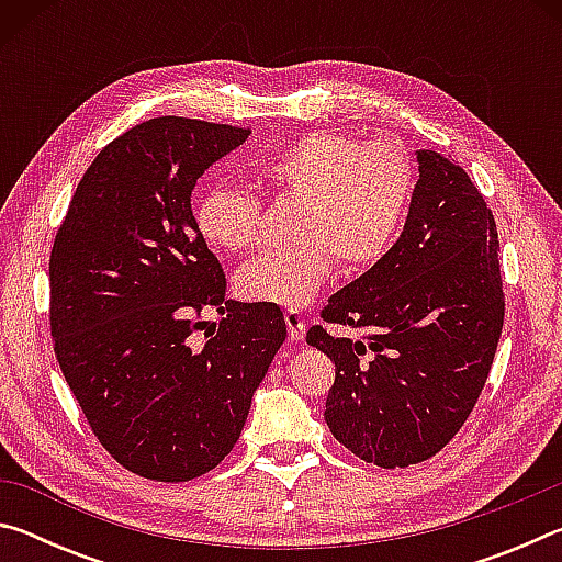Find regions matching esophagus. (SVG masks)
<instances>
[{
    "mask_svg": "<svg viewBox=\"0 0 562 562\" xmlns=\"http://www.w3.org/2000/svg\"><path fill=\"white\" fill-rule=\"evenodd\" d=\"M284 322H288V331L292 341H302L304 339V317L297 310H288L284 312Z\"/></svg>",
    "mask_w": 562,
    "mask_h": 562,
    "instance_id": "obj_1",
    "label": "esophagus"
}]
</instances>
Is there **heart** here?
I'll return each instance as SVG.
<instances>
[{"label":"heart","instance_id":"b5f03b06","mask_svg":"<svg viewBox=\"0 0 562 562\" xmlns=\"http://www.w3.org/2000/svg\"><path fill=\"white\" fill-rule=\"evenodd\" d=\"M262 178L302 201L297 245L260 252L235 274L245 300L302 307L339 262L372 268L392 250L414 198V164L389 140L355 133L312 131L262 164ZM195 225L207 243L240 252L260 240L262 201L240 186H213L195 203Z\"/></svg>","mask_w":562,"mask_h":562}]
</instances>
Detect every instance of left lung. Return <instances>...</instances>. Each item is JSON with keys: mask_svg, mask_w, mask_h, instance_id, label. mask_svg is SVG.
I'll return each mask as SVG.
<instances>
[{"mask_svg": "<svg viewBox=\"0 0 562 562\" xmlns=\"http://www.w3.org/2000/svg\"><path fill=\"white\" fill-rule=\"evenodd\" d=\"M404 233L382 260L329 297L310 327L335 359L325 422L361 461L406 469L439 453L473 412L506 315L496 217L461 166L418 154Z\"/></svg>", "mask_w": 562, "mask_h": 562, "instance_id": "8db88e82", "label": "left lung"}]
</instances>
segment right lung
<instances>
[{
  "label": "right lung",
  "instance_id": "1",
  "mask_svg": "<svg viewBox=\"0 0 562 562\" xmlns=\"http://www.w3.org/2000/svg\"><path fill=\"white\" fill-rule=\"evenodd\" d=\"M250 128L160 116L121 133L76 186L49 255L54 355L99 443L131 473L180 483L240 439L288 337L278 304L225 297L190 193ZM224 312L218 329L202 310Z\"/></svg>",
  "mask_w": 562,
  "mask_h": 562
}]
</instances>
